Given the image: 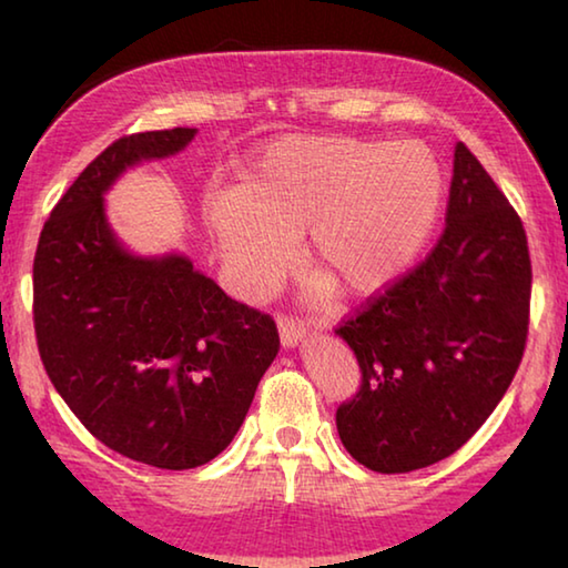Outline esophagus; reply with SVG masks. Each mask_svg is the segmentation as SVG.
<instances>
[{
    "label": "esophagus",
    "instance_id": "34e87169",
    "mask_svg": "<svg viewBox=\"0 0 568 568\" xmlns=\"http://www.w3.org/2000/svg\"><path fill=\"white\" fill-rule=\"evenodd\" d=\"M277 333H281L283 348H295V345H301L305 338V328L293 318H281V323H277Z\"/></svg>",
    "mask_w": 568,
    "mask_h": 568
}]
</instances>
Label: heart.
<instances>
[{"mask_svg": "<svg viewBox=\"0 0 568 568\" xmlns=\"http://www.w3.org/2000/svg\"><path fill=\"white\" fill-rule=\"evenodd\" d=\"M444 203V168L418 140L295 134L250 162L240 187L205 190L203 220L247 295L283 281L301 233L307 263L323 271L315 295H328L333 281L351 295H373L416 265Z\"/></svg>", "mask_w": 568, "mask_h": 568, "instance_id": "b5f03b06", "label": "heart"}]
</instances>
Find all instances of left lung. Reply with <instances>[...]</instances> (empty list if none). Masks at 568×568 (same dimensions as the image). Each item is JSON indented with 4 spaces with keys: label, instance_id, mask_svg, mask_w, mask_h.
<instances>
[{
    "label": "left lung",
    "instance_id": "8db88e82",
    "mask_svg": "<svg viewBox=\"0 0 568 568\" xmlns=\"http://www.w3.org/2000/svg\"><path fill=\"white\" fill-rule=\"evenodd\" d=\"M528 297L521 220L458 142L438 245L335 331L363 373L361 390L335 413L345 450L378 474H408L456 454L511 386Z\"/></svg>",
    "mask_w": 568,
    "mask_h": 568
}]
</instances>
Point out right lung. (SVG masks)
I'll return each mask as SVG.
<instances>
[{
    "label": "right lung",
    "instance_id": "right-lung-1",
    "mask_svg": "<svg viewBox=\"0 0 568 568\" xmlns=\"http://www.w3.org/2000/svg\"><path fill=\"white\" fill-rule=\"evenodd\" d=\"M195 134L112 142L54 205L34 255V333L57 393L104 446L168 470L223 454L281 348L271 315L227 297L187 255L132 253L104 213L124 172Z\"/></svg>",
    "mask_w": 568,
    "mask_h": 568
}]
</instances>
